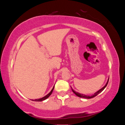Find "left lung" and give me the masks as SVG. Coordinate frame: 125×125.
Here are the masks:
<instances>
[{
	"mask_svg": "<svg viewBox=\"0 0 125 125\" xmlns=\"http://www.w3.org/2000/svg\"><path fill=\"white\" fill-rule=\"evenodd\" d=\"M109 78L108 79V80H107V83H106V85L104 86L103 88H102L101 89H100L99 90H98V92H96V93H94V94H93V95H92V96H88V95H84V94H80V93H78V92H76L75 91H74V90L73 89H72V91H73V92L74 93V94L76 95L77 96H78V97H80V98H86V99H91V98H94V97H95V96H96L97 95H98L99 93H100L101 92H102V91L105 88V87L106 86H107V83H108V82H109Z\"/></svg>",
	"mask_w": 125,
	"mask_h": 125,
	"instance_id": "8db88e82",
	"label": "left lung"
}]
</instances>
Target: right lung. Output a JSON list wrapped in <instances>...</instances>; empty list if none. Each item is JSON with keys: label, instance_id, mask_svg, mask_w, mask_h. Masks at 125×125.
I'll return each mask as SVG.
<instances>
[{"label": "right lung", "instance_id": "right-lung-1", "mask_svg": "<svg viewBox=\"0 0 125 125\" xmlns=\"http://www.w3.org/2000/svg\"><path fill=\"white\" fill-rule=\"evenodd\" d=\"M54 86H53V88H52V90L51 91V92L48 93V94L47 95H46L45 96H44V97H43V98H40V99H35V100H32V101H43V100H46V99H47L48 97H49L51 95V94H52V92H53V89H54Z\"/></svg>", "mask_w": 125, "mask_h": 125}]
</instances>
